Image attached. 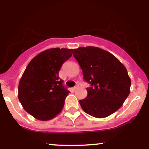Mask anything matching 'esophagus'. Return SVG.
I'll return each mask as SVG.
<instances>
[{
    "label": "esophagus",
    "instance_id": "esophagus-1",
    "mask_svg": "<svg viewBox=\"0 0 149 149\" xmlns=\"http://www.w3.org/2000/svg\"><path fill=\"white\" fill-rule=\"evenodd\" d=\"M78 88V85H76V86L73 87V90H76V88Z\"/></svg>",
    "mask_w": 149,
    "mask_h": 149
}]
</instances>
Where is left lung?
Listing matches in <instances>:
<instances>
[{"instance_id":"1","label":"left lung","mask_w":149,"mask_h":149,"mask_svg":"<svg viewBox=\"0 0 149 149\" xmlns=\"http://www.w3.org/2000/svg\"><path fill=\"white\" fill-rule=\"evenodd\" d=\"M83 78L91 86L88 96L79 101L85 113L103 118L118 110L130 94L131 80L126 68L111 53L88 47L73 49Z\"/></svg>"}]
</instances>
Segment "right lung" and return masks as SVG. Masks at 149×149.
<instances>
[{
  "label": "right lung",
  "instance_id": "add662e5",
  "mask_svg": "<svg viewBox=\"0 0 149 149\" xmlns=\"http://www.w3.org/2000/svg\"><path fill=\"white\" fill-rule=\"evenodd\" d=\"M72 53V49H48L39 53L26 68L19 83L18 98L35 118L48 120L62 110L70 92L63 85L59 72Z\"/></svg>",
  "mask_w": 149,
  "mask_h": 149
}]
</instances>
